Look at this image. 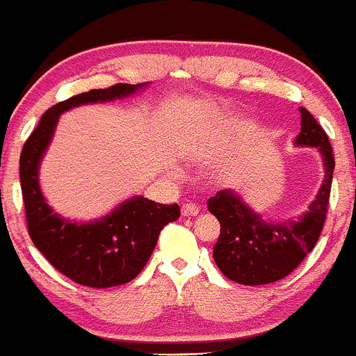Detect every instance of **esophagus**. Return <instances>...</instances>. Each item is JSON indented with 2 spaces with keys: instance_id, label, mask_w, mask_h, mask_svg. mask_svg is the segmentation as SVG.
Here are the masks:
<instances>
[{
  "instance_id": "esophagus-1",
  "label": "esophagus",
  "mask_w": 356,
  "mask_h": 356,
  "mask_svg": "<svg viewBox=\"0 0 356 356\" xmlns=\"http://www.w3.org/2000/svg\"><path fill=\"white\" fill-rule=\"evenodd\" d=\"M200 212V207L195 204H183L181 205V214L183 216H197Z\"/></svg>"
}]
</instances>
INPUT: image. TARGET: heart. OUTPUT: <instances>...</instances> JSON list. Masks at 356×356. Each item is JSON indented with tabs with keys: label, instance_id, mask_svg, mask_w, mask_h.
I'll return each instance as SVG.
<instances>
[{
	"label": "heart",
	"instance_id": "b5f03b06",
	"mask_svg": "<svg viewBox=\"0 0 356 356\" xmlns=\"http://www.w3.org/2000/svg\"><path fill=\"white\" fill-rule=\"evenodd\" d=\"M241 124H247V123H241Z\"/></svg>",
	"mask_w": 356,
	"mask_h": 356
}]
</instances>
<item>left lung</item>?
<instances>
[{
	"instance_id": "1",
	"label": "left lung",
	"mask_w": 356,
	"mask_h": 356,
	"mask_svg": "<svg viewBox=\"0 0 356 356\" xmlns=\"http://www.w3.org/2000/svg\"><path fill=\"white\" fill-rule=\"evenodd\" d=\"M296 147H315L324 164V179L317 195L302 216L274 222L264 219L234 190H221L209 199V211L221 225L214 245L216 264L234 283L259 286L286 277L312 252L321 236L331 195L334 156L322 127L305 108Z\"/></svg>"
}]
</instances>
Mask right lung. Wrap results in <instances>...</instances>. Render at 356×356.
<instances>
[{
  "mask_svg": "<svg viewBox=\"0 0 356 356\" xmlns=\"http://www.w3.org/2000/svg\"><path fill=\"white\" fill-rule=\"evenodd\" d=\"M145 87L147 83H116L58 102L44 113L22 149L20 185L29 234L54 269L83 286L111 288L135 280L152 255L161 229L179 218V207L135 195L94 221H70L44 199L39 168L65 111L127 99Z\"/></svg>",
  "mask_w": 356,
  "mask_h": 356,
  "instance_id": "1",
  "label": "right lung"
}]
</instances>
